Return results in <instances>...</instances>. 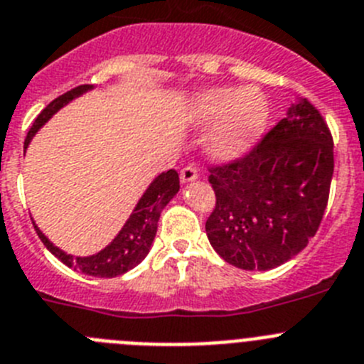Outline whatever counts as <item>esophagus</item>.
<instances>
[{"label":"esophagus","mask_w":364,"mask_h":364,"mask_svg":"<svg viewBox=\"0 0 364 364\" xmlns=\"http://www.w3.org/2000/svg\"><path fill=\"white\" fill-rule=\"evenodd\" d=\"M198 168H196L194 165H186L185 168H181L179 178H181V183H190L194 181V179H198Z\"/></svg>","instance_id":"1"}]
</instances>
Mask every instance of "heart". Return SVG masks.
I'll list each match as a JSON object with an SVG mask.
<instances>
[{
  "mask_svg": "<svg viewBox=\"0 0 364 364\" xmlns=\"http://www.w3.org/2000/svg\"><path fill=\"white\" fill-rule=\"evenodd\" d=\"M188 119L198 127L214 123L205 137L206 154L215 161H230L264 132L268 105L255 87L206 88L190 103Z\"/></svg>",
  "mask_w": 364,
  "mask_h": 364,
  "instance_id": "1",
  "label": "heart"
}]
</instances>
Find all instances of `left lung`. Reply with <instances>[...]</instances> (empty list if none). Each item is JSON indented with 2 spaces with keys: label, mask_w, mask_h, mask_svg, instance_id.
<instances>
[{
  "label": "left lung",
  "mask_w": 364,
  "mask_h": 364,
  "mask_svg": "<svg viewBox=\"0 0 364 364\" xmlns=\"http://www.w3.org/2000/svg\"><path fill=\"white\" fill-rule=\"evenodd\" d=\"M332 174L328 125L299 97L245 158L210 168L215 208L205 225L208 241L243 270L287 263L316 235Z\"/></svg>",
  "instance_id": "1"
}]
</instances>
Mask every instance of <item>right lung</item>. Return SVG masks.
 <instances>
[{"mask_svg": "<svg viewBox=\"0 0 364 364\" xmlns=\"http://www.w3.org/2000/svg\"><path fill=\"white\" fill-rule=\"evenodd\" d=\"M92 85H80V87L72 88L68 92H65L63 96L55 97L54 101L45 107L41 110L36 121L32 123L31 130L27 134V139H25V150L31 145V139L34 137V134L38 132L41 127L54 116L58 110H61L65 105L70 103L72 100L80 97L81 94L92 90ZM179 192V176L174 168L166 170L163 174H159L158 178L154 179L149 185V188L145 190V194L141 196V199L137 201L136 208L132 210L130 218L127 219V223L123 225V228L119 230V234L112 239V243L107 245L103 250H100L94 255H87V257H80V255H70L67 252H63L61 248L54 247L47 239V235L36 227L39 239L43 241L45 247L52 252V254L58 257L63 264L74 268V270H80L87 276L94 277H116L125 274V272L132 270L134 267L141 263L146 257V254L150 252V247L154 243V237H156V232H158V221L161 210L168 205V201L174 198Z\"/></svg>", "mask_w": 364, "mask_h": 364, "instance_id": "obj_1", "label": "right lung"}]
</instances>
